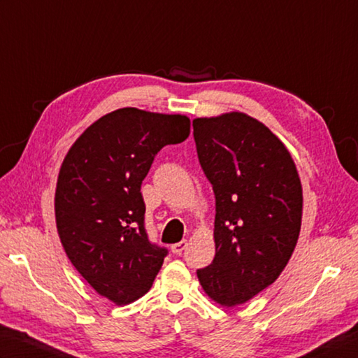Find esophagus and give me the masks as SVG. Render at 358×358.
I'll list each match as a JSON object with an SVG mask.
<instances>
[{
	"label": "esophagus",
	"mask_w": 358,
	"mask_h": 358,
	"mask_svg": "<svg viewBox=\"0 0 358 358\" xmlns=\"http://www.w3.org/2000/svg\"><path fill=\"white\" fill-rule=\"evenodd\" d=\"M186 247H187V241H181L178 243H173L172 247H171V250H172L173 255H180L181 251H183Z\"/></svg>",
	"instance_id": "esophagus-1"
}]
</instances>
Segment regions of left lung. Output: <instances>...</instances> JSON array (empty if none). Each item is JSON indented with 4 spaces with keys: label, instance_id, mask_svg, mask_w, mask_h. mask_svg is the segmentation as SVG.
<instances>
[{
    "label": "left lung",
    "instance_id": "obj_1",
    "mask_svg": "<svg viewBox=\"0 0 358 358\" xmlns=\"http://www.w3.org/2000/svg\"><path fill=\"white\" fill-rule=\"evenodd\" d=\"M203 172L215 195V257L197 270L208 296L247 303L276 281L296 247L303 187L289 150L241 111L192 121Z\"/></svg>",
    "mask_w": 358,
    "mask_h": 358
}]
</instances>
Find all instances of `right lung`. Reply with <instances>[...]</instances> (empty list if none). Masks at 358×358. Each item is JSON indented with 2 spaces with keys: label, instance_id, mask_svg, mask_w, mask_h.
<instances>
[{
  "label": "right lung",
  "instance_id": "right-lung-1",
  "mask_svg": "<svg viewBox=\"0 0 358 358\" xmlns=\"http://www.w3.org/2000/svg\"><path fill=\"white\" fill-rule=\"evenodd\" d=\"M191 133L183 115L119 108L97 119L63 159L55 189V223L69 261L117 306L144 296L167 250L144 227L141 185L157 153Z\"/></svg>",
  "mask_w": 358,
  "mask_h": 358
}]
</instances>
